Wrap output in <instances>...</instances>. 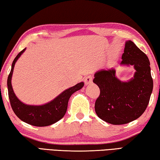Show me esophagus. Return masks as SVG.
Wrapping results in <instances>:
<instances>
[{"label": "esophagus", "mask_w": 160, "mask_h": 160, "mask_svg": "<svg viewBox=\"0 0 160 160\" xmlns=\"http://www.w3.org/2000/svg\"><path fill=\"white\" fill-rule=\"evenodd\" d=\"M92 80L93 78L91 76V75H88V76L85 77V80H84V81H85V84L86 85H90V84L92 82Z\"/></svg>", "instance_id": "1"}]
</instances>
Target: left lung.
<instances>
[{
    "instance_id": "1",
    "label": "left lung",
    "mask_w": 160,
    "mask_h": 160,
    "mask_svg": "<svg viewBox=\"0 0 160 160\" xmlns=\"http://www.w3.org/2000/svg\"><path fill=\"white\" fill-rule=\"evenodd\" d=\"M121 63L134 66V78L121 82L116 78V70L110 69L96 72L93 80L100 90L95 112L113 125L128 123L139 118L148 107L153 89L150 61L132 42H126Z\"/></svg>"
}]
</instances>
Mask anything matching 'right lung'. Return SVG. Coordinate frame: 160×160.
<instances>
[{
  "instance_id": "right-lung-1",
  "label": "right lung",
  "mask_w": 160,
  "mask_h": 160,
  "mask_svg": "<svg viewBox=\"0 0 160 160\" xmlns=\"http://www.w3.org/2000/svg\"><path fill=\"white\" fill-rule=\"evenodd\" d=\"M25 48L21 51L15 58L12 63V68L8 78V89L10 105L15 115L24 122L34 126H47L55 123L66 114L68 103L70 96L75 92L80 90L84 86V82H80L72 88L65 90L53 101L42 106H31L23 104L19 100L13 92L11 78L15 62Z\"/></svg>"
}]
</instances>
